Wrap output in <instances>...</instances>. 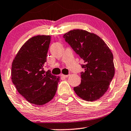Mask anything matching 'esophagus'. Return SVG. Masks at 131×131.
Wrapping results in <instances>:
<instances>
[{
	"label": "esophagus",
	"mask_w": 131,
	"mask_h": 131,
	"mask_svg": "<svg viewBox=\"0 0 131 131\" xmlns=\"http://www.w3.org/2000/svg\"><path fill=\"white\" fill-rule=\"evenodd\" d=\"M70 76V74H67V75H64V74H61V76L63 77V78H68V77Z\"/></svg>",
	"instance_id": "esophagus-1"
}]
</instances>
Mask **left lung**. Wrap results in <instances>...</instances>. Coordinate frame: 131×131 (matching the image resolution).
<instances>
[{
	"mask_svg": "<svg viewBox=\"0 0 131 131\" xmlns=\"http://www.w3.org/2000/svg\"><path fill=\"white\" fill-rule=\"evenodd\" d=\"M64 38L85 61L81 83L74 88L76 94L85 101L99 100L108 90L115 70L113 55L103 39L95 34L81 29L73 30Z\"/></svg>",
	"mask_w": 131,
	"mask_h": 131,
	"instance_id": "1",
	"label": "left lung"
}]
</instances>
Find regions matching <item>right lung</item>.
Listing matches in <instances>:
<instances>
[{
    "instance_id": "obj_1",
    "label": "right lung",
    "mask_w": 131,
    "mask_h": 131,
    "mask_svg": "<svg viewBox=\"0 0 131 131\" xmlns=\"http://www.w3.org/2000/svg\"><path fill=\"white\" fill-rule=\"evenodd\" d=\"M51 36L38 35L28 39L18 52L12 64V83L27 101L35 105L49 102L57 92L60 77L43 67Z\"/></svg>"
}]
</instances>
